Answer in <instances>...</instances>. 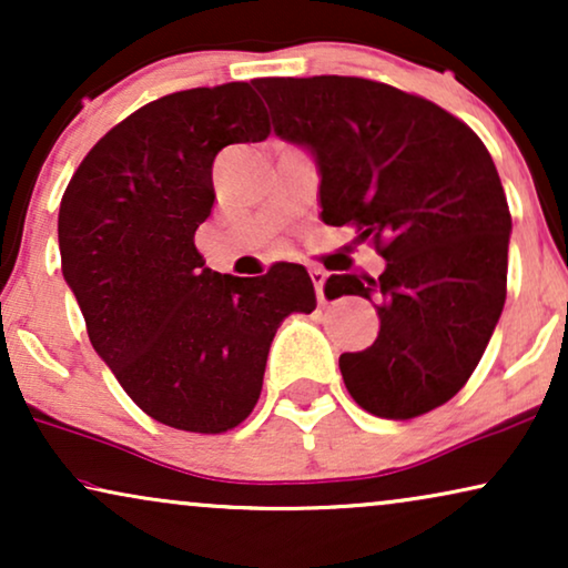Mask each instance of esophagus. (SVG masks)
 <instances>
[{"label":"esophagus","mask_w":568,"mask_h":568,"mask_svg":"<svg viewBox=\"0 0 568 568\" xmlns=\"http://www.w3.org/2000/svg\"><path fill=\"white\" fill-rule=\"evenodd\" d=\"M310 278H313L315 284V292H317V302H325V278H328V274H325L323 268H310Z\"/></svg>","instance_id":"1"}]
</instances>
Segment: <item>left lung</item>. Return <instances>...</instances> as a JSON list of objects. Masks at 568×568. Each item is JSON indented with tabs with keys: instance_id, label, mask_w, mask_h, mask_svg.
<instances>
[{
	"instance_id": "8db88e82",
	"label": "left lung",
	"mask_w": 568,
	"mask_h": 568,
	"mask_svg": "<svg viewBox=\"0 0 568 568\" xmlns=\"http://www.w3.org/2000/svg\"><path fill=\"white\" fill-rule=\"evenodd\" d=\"M274 131L313 150L323 222L352 224L387 261L377 278L333 274L328 297L377 302L379 333L341 354L364 410L406 422L468 383L507 300L511 214L468 123L364 77H261Z\"/></svg>"
}]
</instances>
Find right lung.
<instances>
[{"mask_svg":"<svg viewBox=\"0 0 568 568\" xmlns=\"http://www.w3.org/2000/svg\"><path fill=\"white\" fill-rule=\"evenodd\" d=\"M268 134L247 82L173 92L115 123L61 196V274L92 346L129 398L173 429L243 424L276 328L317 305L300 263L240 278L206 268L193 243L212 214L216 154Z\"/></svg>","mask_w":568,"mask_h":568,"instance_id":"obj_1","label":"right lung"}]
</instances>
